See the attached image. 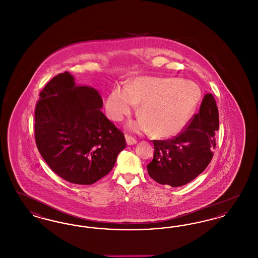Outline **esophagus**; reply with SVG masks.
Segmentation results:
<instances>
[{"label":"esophagus","mask_w":258,"mask_h":258,"mask_svg":"<svg viewBox=\"0 0 258 258\" xmlns=\"http://www.w3.org/2000/svg\"><path fill=\"white\" fill-rule=\"evenodd\" d=\"M125 141H126V144L127 145H135L137 143V140L134 138V137H132V136H130V135H126L125 136Z\"/></svg>","instance_id":"34e87169"}]
</instances>
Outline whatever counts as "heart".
I'll return each mask as SVG.
<instances>
[{"label": "heart", "instance_id": "1", "mask_svg": "<svg viewBox=\"0 0 258 258\" xmlns=\"http://www.w3.org/2000/svg\"><path fill=\"white\" fill-rule=\"evenodd\" d=\"M201 98V90L189 80L142 76L124 88L111 91L105 102L108 116L120 122L140 103L141 117L128 124L135 132H153L171 137L183 131Z\"/></svg>", "mask_w": 258, "mask_h": 258}]
</instances>
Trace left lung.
Returning a JSON list of instances; mask_svg holds the SVG:
<instances>
[{
    "label": "left lung",
    "mask_w": 258,
    "mask_h": 258,
    "mask_svg": "<svg viewBox=\"0 0 258 258\" xmlns=\"http://www.w3.org/2000/svg\"><path fill=\"white\" fill-rule=\"evenodd\" d=\"M219 110L212 94H206L199 112L184 132L172 139L154 140V159L148 174L157 183L181 186L205 170L216 147Z\"/></svg>",
    "instance_id": "8db88e82"
}]
</instances>
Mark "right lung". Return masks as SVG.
I'll return each mask as SVG.
<instances>
[{"label":"right lung","mask_w":258,"mask_h":258,"mask_svg":"<svg viewBox=\"0 0 258 258\" xmlns=\"http://www.w3.org/2000/svg\"><path fill=\"white\" fill-rule=\"evenodd\" d=\"M102 104L95 88L76 85L67 72L39 94L35 111L38 152L70 183H96L112 170L125 148L124 135L100 111Z\"/></svg>","instance_id":"right-lung-1"}]
</instances>
